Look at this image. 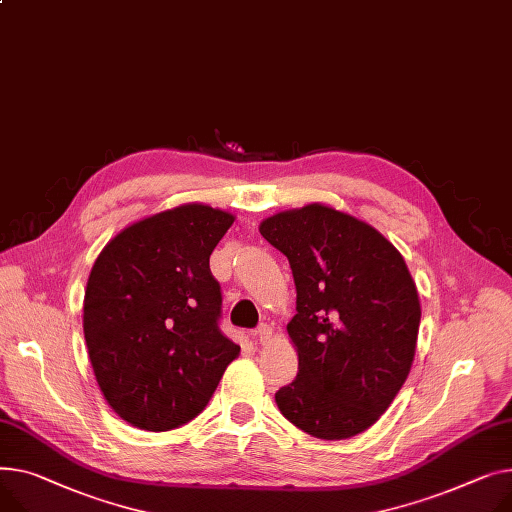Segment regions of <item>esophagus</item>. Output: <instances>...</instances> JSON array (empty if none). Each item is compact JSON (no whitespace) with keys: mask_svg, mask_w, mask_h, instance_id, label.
I'll use <instances>...</instances> for the list:
<instances>
[{"mask_svg":"<svg viewBox=\"0 0 512 512\" xmlns=\"http://www.w3.org/2000/svg\"><path fill=\"white\" fill-rule=\"evenodd\" d=\"M253 337L257 339L259 344H267L269 339H271V327H269L267 323H261V325L253 331Z\"/></svg>","mask_w":512,"mask_h":512,"instance_id":"esophagus-1","label":"esophagus"}]
</instances>
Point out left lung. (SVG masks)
<instances>
[{
	"mask_svg": "<svg viewBox=\"0 0 512 512\" xmlns=\"http://www.w3.org/2000/svg\"><path fill=\"white\" fill-rule=\"evenodd\" d=\"M288 257L296 315V379L276 393L286 420L315 438L344 440L377 422L410 374L420 298L401 253L370 224L309 203L261 222Z\"/></svg>",
	"mask_w": 512,
	"mask_h": 512,
	"instance_id": "8db88e82",
	"label": "left lung"
}]
</instances>
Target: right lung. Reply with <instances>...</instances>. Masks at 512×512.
Listing matches in <instances>:
<instances>
[{"label":"right lung","instance_id":"obj_1","mask_svg":"<svg viewBox=\"0 0 512 512\" xmlns=\"http://www.w3.org/2000/svg\"><path fill=\"white\" fill-rule=\"evenodd\" d=\"M234 216L203 203L121 230L96 257L84 337L96 383L135 428L173 430L208 405L241 348L220 331L210 255Z\"/></svg>","mask_w":512,"mask_h":512}]
</instances>
